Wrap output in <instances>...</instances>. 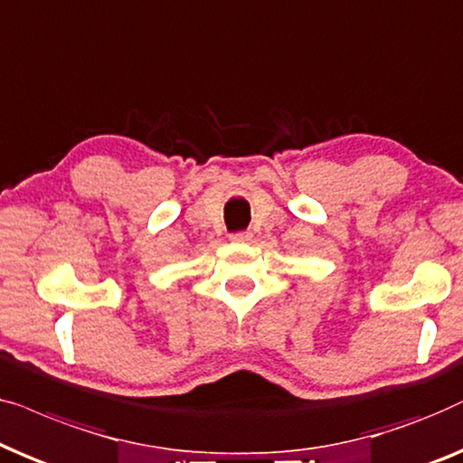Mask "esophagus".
<instances>
[{
	"label": "esophagus",
	"instance_id": "34e87169",
	"mask_svg": "<svg viewBox=\"0 0 463 463\" xmlns=\"http://www.w3.org/2000/svg\"><path fill=\"white\" fill-rule=\"evenodd\" d=\"M250 239H251L250 232H235V235H231L232 243H245V241H250Z\"/></svg>",
	"mask_w": 463,
	"mask_h": 463
}]
</instances>
